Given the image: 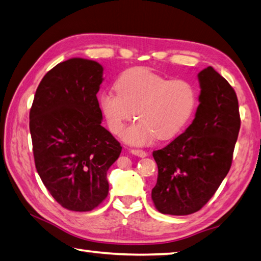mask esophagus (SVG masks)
<instances>
[{
	"instance_id": "esophagus-1",
	"label": "esophagus",
	"mask_w": 261,
	"mask_h": 261,
	"mask_svg": "<svg viewBox=\"0 0 261 261\" xmlns=\"http://www.w3.org/2000/svg\"><path fill=\"white\" fill-rule=\"evenodd\" d=\"M131 153L134 154V155H136V156H138V158H146L147 156V153L145 150H143V149H136V148H134V149H131Z\"/></svg>"
}]
</instances>
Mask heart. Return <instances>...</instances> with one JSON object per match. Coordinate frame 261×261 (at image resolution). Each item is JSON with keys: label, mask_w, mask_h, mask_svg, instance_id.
<instances>
[{"label": "heart", "mask_w": 261, "mask_h": 261, "mask_svg": "<svg viewBox=\"0 0 261 261\" xmlns=\"http://www.w3.org/2000/svg\"><path fill=\"white\" fill-rule=\"evenodd\" d=\"M114 92L99 96V106L112 134L118 135L134 114L138 117L123 131L132 145H145L155 137L170 139L187 124L196 107V91L185 80H169L146 67L126 69L115 82Z\"/></svg>", "instance_id": "b5f03b06"}]
</instances>
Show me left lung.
Wrapping results in <instances>:
<instances>
[{
	"instance_id": "1",
	"label": "left lung",
	"mask_w": 261,
	"mask_h": 261,
	"mask_svg": "<svg viewBox=\"0 0 261 261\" xmlns=\"http://www.w3.org/2000/svg\"><path fill=\"white\" fill-rule=\"evenodd\" d=\"M201 93L195 118L164 148L154 150L159 169L151 200L161 213L201 210L228 173L241 118L234 89L211 66L197 75Z\"/></svg>"
}]
</instances>
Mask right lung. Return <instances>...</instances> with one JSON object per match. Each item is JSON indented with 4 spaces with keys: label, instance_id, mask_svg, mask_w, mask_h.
<instances>
[{
    "label": "right lung",
    "instance_id": "add662e5",
    "mask_svg": "<svg viewBox=\"0 0 261 261\" xmlns=\"http://www.w3.org/2000/svg\"><path fill=\"white\" fill-rule=\"evenodd\" d=\"M97 61L70 58L55 66L36 89L30 130L37 173L52 197L70 211H91L105 200L107 171L122 147L101 125Z\"/></svg>",
    "mask_w": 261,
    "mask_h": 261
}]
</instances>
